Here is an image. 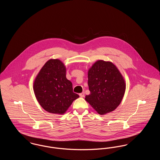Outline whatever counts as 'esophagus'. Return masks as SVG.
I'll list each match as a JSON object with an SVG mask.
<instances>
[{
  "instance_id": "1",
  "label": "esophagus",
  "mask_w": 160,
  "mask_h": 160,
  "mask_svg": "<svg viewBox=\"0 0 160 160\" xmlns=\"http://www.w3.org/2000/svg\"><path fill=\"white\" fill-rule=\"evenodd\" d=\"M79 95H80V97H84V92H82V93H80Z\"/></svg>"
}]
</instances>
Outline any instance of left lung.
Listing matches in <instances>:
<instances>
[{
	"mask_svg": "<svg viewBox=\"0 0 160 160\" xmlns=\"http://www.w3.org/2000/svg\"><path fill=\"white\" fill-rule=\"evenodd\" d=\"M91 93L85 99L98 114L110 113L120 104L126 84L118 68L111 62L97 61L88 71Z\"/></svg>",
	"mask_w": 160,
	"mask_h": 160,
	"instance_id": "8db88e82",
	"label": "left lung"
}]
</instances>
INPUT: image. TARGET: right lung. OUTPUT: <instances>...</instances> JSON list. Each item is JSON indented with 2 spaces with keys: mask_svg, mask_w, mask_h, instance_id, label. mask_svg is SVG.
Masks as SVG:
<instances>
[{
  "mask_svg": "<svg viewBox=\"0 0 160 160\" xmlns=\"http://www.w3.org/2000/svg\"><path fill=\"white\" fill-rule=\"evenodd\" d=\"M66 77V67L59 59H50L41 69L33 83L36 98L46 111L64 114L79 95L72 91Z\"/></svg>",
  "mask_w": 160,
  "mask_h": 160,
  "instance_id": "right-lung-1",
  "label": "right lung"
}]
</instances>
